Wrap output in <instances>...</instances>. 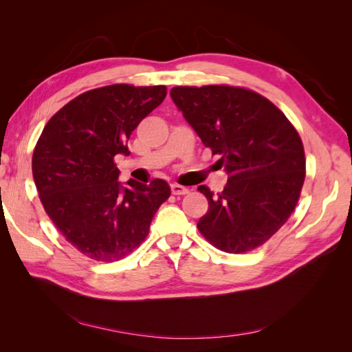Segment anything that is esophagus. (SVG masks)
Masks as SVG:
<instances>
[{
  "mask_svg": "<svg viewBox=\"0 0 352 352\" xmlns=\"http://www.w3.org/2000/svg\"><path fill=\"white\" fill-rule=\"evenodd\" d=\"M189 192V189L182 186V185H177V184H173L172 185V194L173 195H185Z\"/></svg>",
  "mask_w": 352,
  "mask_h": 352,
  "instance_id": "1",
  "label": "esophagus"
}]
</instances>
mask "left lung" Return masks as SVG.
Returning a JSON list of instances; mask_svg holds the SVG:
<instances>
[{"instance_id":"obj_1","label":"left lung","mask_w":352,"mask_h":352,"mask_svg":"<svg viewBox=\"0 0 352 352\" xmlns=\"http://www.w3.org/2000/svg\"><path fill=\"white\" fill-rule=\"evenodd\" d=\"M170 95L229 176L217 195L198 186L208 199L198 230L225 252L260 247L285 225L300 198L305 179L300 135L273 102L250 89L176 87Z\"/></svg>"}]
</instances>
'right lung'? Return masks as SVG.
Returning <instances> with one entry per match:
<instances>
[{
    "label": "right lung",
    "mask_w": 352,
    "mask_h": 352,
    "mask_svg": "<svg viewBox=\"0 0 352 352\" xmlns=\"http://www.w3.org/2000/svg\"><path fill=\"white\" fill-rule=\"evenodd\" d=\"M167 88L119 83L91 89L51 117L36 142L32 173L42 206L69 243L113 263L140 247L170 197L163 179L122 185L114 157L166 98Z\"/></svg>",
    "instance_id": "1"
}]
</instances>
